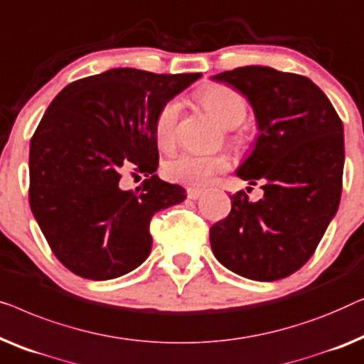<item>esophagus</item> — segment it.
<instances>
[{"label": "esophagus", "mask_w": 364, "mask_h": 364, "mask_svg": "<svg viewBox=\"0 0 364 364\" xmlns=\"http://www.w3.org/2000/svg\"><path fill=\"white\" fill-rule=\"evenodd\" d=\"M186 194H188L189 199H198L203 194V189L201 188H188Z\"/></svg>", "instance_id": "1"}]
</instances>
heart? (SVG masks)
<instances>
[{
	"label": "heart",
	"instance_id": "b5f03b06",
	"mask_svg": "<svg viewBox=\"0 0 364 364\" xmlns=\"http://www.w3.org/2000/svg\"><path fill=\"white\" fill-rule=\"evenodd\" d=\"M199 102L214 119L221 122L224 127H235L247 115V100L240 92L223 84H211L199 92ZM180 119V104L176 100L166 102L158 110L155 119V136L158 145L170 148L176 140V127ZM231 166V158L228 153H181L170 161H166L165 176L168 180L183 184L208 183L219 171Z\"/></svg>",
	"mask_w": 364,
	"mask_h": 364
}]
</instances>
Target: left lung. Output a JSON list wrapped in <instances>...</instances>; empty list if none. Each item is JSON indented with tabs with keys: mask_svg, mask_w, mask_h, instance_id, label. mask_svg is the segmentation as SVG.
<instances>
[{
	"mask_svg": "<svg viewBox=\"0 0 364 364\" xmlns=\"http://www.w3.org/2000/svg\"><path fill=\"white\" fill-rule=\"evenodd\" d=\"M213 79L252 105L260 133L235 173L264 189L257 203L244 191L229 196V216L209 229L213 252L245 279L289 277L314 255L338 211L343 124L328 97L304 75L245 65Z\"/></svg>",
	"mask_w": 364,
	"mask_h": 364,
	"instance_id": "obj_1",
	"label": "left lung"
}]
</instances>
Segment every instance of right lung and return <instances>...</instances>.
<instances>
[{"label":"right lung","mask_w":364,"mask_h":364,"mask_svg":"<svg viewBox=\"0 0 364 364\" xmlns=\"http://www.w3.org/2000/svg\"><path fill=\"white\" fill-rule=\"evenodd\" d=\"M201 74L110 69L55 95L31 138L29 204L59 262L90 280L136 269L151 250L153 214L184 201L161 181L155 119ZM125 172L146 180L119 186Z\"/></svg>","instance_id":"1"}]
</instances>
